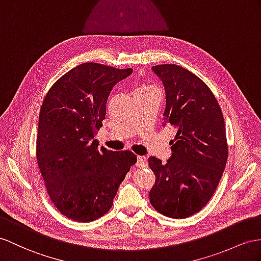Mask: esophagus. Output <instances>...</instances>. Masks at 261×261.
<instances>
[{"instance_id":"34e87169","label":"esophagus","mask_w":261,"mask_h":261,"mask_svg":"<svg viewBox=\"0 0 261 261\" xmlns=\"http://www.w3.org/2000/svg\"><path fill=\"white\" fill-rule=\"evenodd\" d=\"M146 164H148V160H146L145 156H138V161H137V166L138 168H145Z\"/></svg>"}]
</instances>
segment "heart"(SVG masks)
<instances>
[{
  "instance_id": "heart-1",
  "label": "heart",
  "mask_w": 261,
  "mask_h": 261,
  "mask_svg": "<svg viewBox=\"0 0 261 261\" xmlns=\"http://www.w3.org/2000/svg\"><path fill=\"white\" fill-rule=\"evenodd\" d=\"M151 89H155V88L150 85H143L141 87H139V88H137L136 91H144V90H151Z\"/></svg>"
}]
</instances>
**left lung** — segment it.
<instances>
[{"label":"left lung","instance_id":"1","mask_svg":"<svg viewBox=\"0 0 261 261\" xmlns=\"http://www.w3.org/2000/svg\"><path fill=\"white\" fill-rule=\"evenodd\" d=\"M152 70L162 80L166 106L162 124L176 129L165 164L155 156L150 202L162 215L186 218L199 212L216 191L225 170L228 146L222 109L212 90L196 75L174 64Z\"/></svg>","mask_w":261,"mask_h":261}]
</instances>
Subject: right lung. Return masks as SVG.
Masks as SVG:
<instances>
[{"label":"right lung","instance_id":"1","mask_svg":"<svg viewBox=\"0 0 261 261\" xmlns=\"http://www.w3.org/2000/svg\"><path fill=\"white\" fill-rule=\"evenodd\" d=\"M132 68L97 63L72 68L50 87L38 118L36 158L51 202L80 223L103 216L137 155L98 149L95 137L106 119L113 86Z\"/></svg>","mask_w":261,"mask_h":261}]
</instances>
